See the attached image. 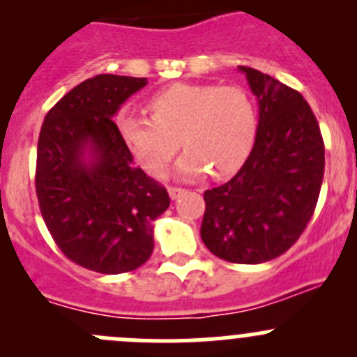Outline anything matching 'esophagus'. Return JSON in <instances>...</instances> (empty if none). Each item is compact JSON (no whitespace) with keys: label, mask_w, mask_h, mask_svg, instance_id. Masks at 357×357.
<instances>
[{"label":"esophagus","mask_w":357,"mask_h":357,"mask_svg":"<svg viewBox=\"0 0 357 357\" xmlns=\"http://www.w3.org/2000/svg\"><path fill=\"white\" fill-rule=\"evenodd\" d=\"M183 193H185V190L178 188V186H171V188H169V197H171L172 200L179 199V197H181Z\"/></svg>","instance_id":"1"}]
</instances>
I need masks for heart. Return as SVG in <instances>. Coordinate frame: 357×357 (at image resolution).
Wrapping results in <instances>:
<instances>
[{"label":"heart","instance_id":"obj_1","mask_svg":"<svg viewBox=\"0 0 357 357\" xmlns=\"http://www.w3.org/2000/svg\"><path fill=\"white\" fill-rule=\"evenodd\" d=\"M152 117L124 112L119 131L149 174L162 176L181 146L176 165L183 179L211 172L226 178L247 160L257 131L250 96L236 86L174 84L150 100Z\"/></svg>","mask_w":357,"mask_h":357}]
</instances>
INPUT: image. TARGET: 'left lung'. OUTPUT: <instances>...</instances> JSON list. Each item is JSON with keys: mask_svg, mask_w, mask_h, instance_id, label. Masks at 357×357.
Wrapping results in <instances>:
<instances>
[{"mask_svg": "<svg viewBox=\"0 0 357 357\" xmlns=\"http://www.w3.org/2000/svg\"><path fill=\"white\" fill-rule=\"evenodd\" d=\"M238 70L259 103L254 149L228 183L204 193L200 235L219 259L261 264L289 250L312 218L325 145L301 93L255 68Z\"/></svg>", "mask_w": 357, "mask_h": 357, "instance_id": "obj_1", "label": "left lung"}]
</instances>
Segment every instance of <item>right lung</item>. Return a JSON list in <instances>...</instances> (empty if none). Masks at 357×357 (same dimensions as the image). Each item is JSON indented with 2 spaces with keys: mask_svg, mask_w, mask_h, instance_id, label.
Listing matches in <instances>:
<instances>
[{
  "mask_svg": "<svg viewBox=\"0 0 357 357\" xmlns=\"http://www.w3.org/2000/svg\"><path fill=\"white\" fill-rule=\"evenodd\" d=\"M146 77L86 79L46 114L36 193L46 228L75 264L102 275L139 268L153 250V221L167 211L164 186L132 164L114 122Z\"/></svg>",
  "mask_w": 357,
  "mask_h": 357,
  "instance_id": "obj_1",
  "label": "right lung"
}]
</instances>
